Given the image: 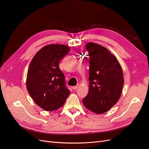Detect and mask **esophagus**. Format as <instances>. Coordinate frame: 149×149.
Listing matches in <instances>:
<instances>
[{
    "label": "esophagus",
    "instance_id": "1",
    "mask_svg": "<svg viewBox=\"0 0 149 149\" xmlns=\"http://www.w3.org/2000/svg\"><path fill=\"white\" fill-rule=\"evenodd\" d=\"M79 84H77V86H73V87H72V89H77V88H79Z\"/></svg>",
    "mask_w": 149,
    "mask_h": 149
}]
</instances>
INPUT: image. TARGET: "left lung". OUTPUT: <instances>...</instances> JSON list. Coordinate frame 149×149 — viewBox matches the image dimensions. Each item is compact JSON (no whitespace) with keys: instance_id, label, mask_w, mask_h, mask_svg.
<instances>
[{"instance_id":"8db88e82","label":"left lung","mask_w":149,"mask_h":149,"mask_svg":"<svg viewBox=\"0 0 149 149\" xmlns=\"http://www.w3.org/2000/svg\"><path fill=\"white\" fill-rule=\"evenodd\" d=\"M86 47L89 57V85L83 104L91 112L103 113L115 105L121 95L122 68L106 47L94 42H88Z\"/></svg>"}]
</instances>
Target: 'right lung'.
<instances>
[{
    "label": "right lung",
    "instance_id": "obj_1",
    "mask_svg": "<svg viewBox=\"0 0 149 149\" xmlns=\"http://www.w3.org/2000/svg\"><path fill=\"white\" fill-rule=\"evenodd\" d=\"M70 50L66 45H47L37 52L30 63L27 91L36 104L46 111L60 109L70 93L59 68V62Z\"/></svg>",
    "mask_w": 149,
    "mask_h": 149
}]
</instances>
